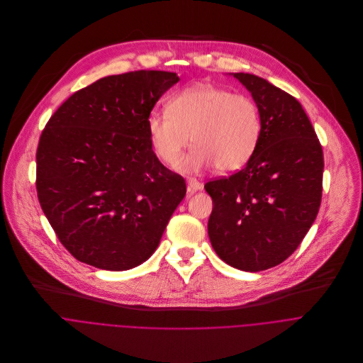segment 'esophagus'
Wrapping results in <instances>:
<instances>
[{
    "mask_svg": "<svg viewBox=\"0 0 363 363\" xmlns=\"http://www.w3.org/2000/svg\"><path fill=\"white\" fill-rule=\"evenodd\" d=\"M199 190H201V183L197 182L193 177L187 179V191L189 193H194V191H199Z\"/></svg>",
    "mask_w": 363,
    "mask_h": 363,
    "instance_id": "34e87169",
    "label": "esophagus"
}]
</instances>
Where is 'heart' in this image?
<instances>
[{
    "label": "heart",
    "mask_w": 363,
    "mask_h": 363,
    "mask_svg": "<svg viewBox=\"0 0 363 363\" xmlns=\"http://www.w3.org/2000/svg\"><path fill=\"white\" fill-rule=\"evenodd\" d=\"M147 131L164 164L177 162L191 135V150L176 164L182 173L194 174L210 166L219 173H233L256 153L263 120L250 96L200 83L173 96L166 113H150Z\"/></svg>",
    "instance_id": "1"
}]
</instances>
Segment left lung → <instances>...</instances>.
<instances>
[{"mask_svg":"<svg viewBox=\"0 0 363 363\" xmlns=\"http://www.w3.org/2000/svg\"><path fill=\"white\" fill-rule=\"evenodd\" d=\"M257 103L263 133L249 163L204 184L213 200L207 232L223 262L260 272L291 256L322 199L323 152L302 104L267 80L232 72Z\"/></svg>","mask_w":363,"mask_h":363,"instance_id":"8db88e82","label":"left lung"}]
</instances>
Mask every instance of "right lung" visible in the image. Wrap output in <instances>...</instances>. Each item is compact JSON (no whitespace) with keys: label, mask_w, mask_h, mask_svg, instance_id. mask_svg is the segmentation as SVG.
Returning <instances> with one entry per match:
<instances>
[{"label":"right lung","mask_w":363,"mask_h":363,"mask_svg":"<svg viewBox=\"0 0 363 363\" xmlns=\"http://www.w3.org/2000/svg\"><path fill=\"white\" fill-rule=\"evenodd\" d=\"M179 80L156 69L103 77L48 120L37 149L38 200L77 260L121 272L156 252L186 183L155 155L147 118Z\"/></svg>","instance_id":"1"}]
</instances>
